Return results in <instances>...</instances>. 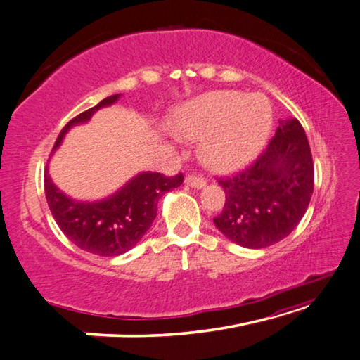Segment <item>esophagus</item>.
Returning a JSON list of instances; mask_svg holds the SVG:
<instances>
[{
	"mask_svg": "<svg viewBox=\"0 0 360 360\" xmlns=\"http://www.w3.org/2000/svg\"><path fill=\"white\" fill-rule=\"evenodd\" d=\"M186 184L188 187H193V188H202L206 186V181L201 176H196V174H188L186 178Z\"/></svg>",
	"mask_w": 360,
	"mask_h": 360,
	"instance_id": "1",
	"label": "esophagus"
}]
</instances>
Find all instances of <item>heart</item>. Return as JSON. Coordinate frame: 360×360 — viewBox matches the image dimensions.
<instances>
[{
	"label": "heart",
	"instance_id": "obj_1",
	"mask_svg": "<svg viewBox=\"0 0 360 360\" xmlns=\"http://www.w3.org/2000/svg\"><path fill=\"white\" fill-rule=\"evenodd\" d=\"M273 123L269 100L234 90L207 91L181 104L173 114V131L201 142L204 164L220 173L251 164L269 142Z\"/></svg>",
	"mask_w": 360,
	"mask_h": 360
}]
</instances>
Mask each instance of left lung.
Instances as JSON below:
<instances>
[{"instance_id":"1","label":"left lung","mask_w":360,"mask_h":360,"mask_svg":"<svg viewBox=\"0 0 360 360\" xmlns=\"http://www.w3.org/2000/svg\"><path fill=\"white\" fill-rule=\"evenodd\" d=\"M226 201L215 226L243 248L283 240L304 217L314 192V160L297 118L279 120L265 151L246 170L220 178Z\"/></svg>"}]
</instances>
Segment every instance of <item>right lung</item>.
I'll use <instances>...</instances> for the list:
<instances>
[{
	"label": "right lung",
	"mask_w": 360,
	"mask_h": 360,
	"mask_svg": "<svg viewBox=\"0 0 360 360\" xmlns=\"http://www.w3.org/2000/svg\"><path fill=\"white\" fill-rule=\"evenodd\" d=\"M122 95L104 98L95 108L75 117L59 134L53 151L60 146L70 128L87 123L98 109L114 104ZM182 173L164 176L142 172L101 201H76L56 187L45 170V195L49 210L60 231L81 250L96 256H120L134 248L145 232L151 228L158 215V202L162 195L179 187Z\"/></svg>",
	"instance_id": "obj_1"
}]
</instances>
